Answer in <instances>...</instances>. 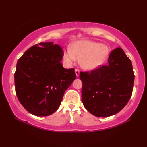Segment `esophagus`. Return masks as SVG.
<instances>
[{"instance_id":"34e87169","label":"esophagus","mask_w":147,"mask_h":147,"mask_svg":"<svg viewBox=\"0 0 147 147\" xmlns=\"http://www.w3.org/2000/svg\"><path fill=\"white\" fill-rule=\"evenodd\" d=\"M75 73H76V76H77V77H78V76H80V69H75Z\"/></svg>"}]
</instances>
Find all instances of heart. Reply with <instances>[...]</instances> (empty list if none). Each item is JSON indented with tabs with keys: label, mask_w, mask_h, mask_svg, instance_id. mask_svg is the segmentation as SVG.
I'll list each match as a JSON object with an SVG mask.
<instances>
[{
	"label": "heart",
	"mask_w": 147,
	"mask_h": 147,
	"mask_svg": "<svg viewBox=\"0 0 147 147\" xmlns=\"http://www.w3.org/2000/svg\"><path fill=\"white\" fill-rule=\"evenodd\" d=\"M110 55V48L98 42L82 40L72 45L63 53L64 60L71 63L79 59L80 65L85 69H94L105 63Z\"/></svg>",
	"instance_id": "obj_1"
}]
</instances>
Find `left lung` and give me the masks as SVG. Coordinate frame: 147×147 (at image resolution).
Here are the masks:
<instances>
[{"label":"left lung","mask_w":147,"mask_h":147,"mask_svg":"<svg viewBox=\"0 0 147 147\" xmlns=\"http://www.w3.org/2000/svg\"><path fill=\"white\" fill-rule=\"evenodd\" d=\"M80 78L84 107L98 117L117 114L132 96L134 80L132 62L120 47L110 53L107 65L90 72L80 71Z\"/></svg>","instance_id":"8db88e82"}]
</instances>
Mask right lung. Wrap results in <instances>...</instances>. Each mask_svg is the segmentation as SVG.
<instances>
[{"mask_svg":"<svg viewBox=\"0 0 147 147\" xmlns=\"http://www.w3.org/2000/svg\"><path fill=\"white\" fill-rule=\"evenodd\" d=\"M63 55L59 45L47 42L32 46L18 60L15 92L29 113L49 116L61 104L65 90L76 78L74 68H63Z\"/></svg>","mask_w":147,"mask_h":147,"instance_id":"add662e5","label":"right lung"}]
</instances>
